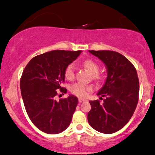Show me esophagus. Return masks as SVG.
Returning <instances> with one entry per match:
<instances>
[{
  "label": "esophagus",
  "instance_id": "1",
  "mask_svg": "<svg viewBox=\"0 0 155 155\" xmlns=\"http://www.w3.org/2000/svg\"><path fill=\"white\" fill-rule=\"evenodd\" d=\"M78 101H79L80 102H83L87 101V100L84 99V98H82V97H80V98L78 99Z\"/></svg>",
  "mask_w": 155,
  "mask_h": 155
}]
</instances>
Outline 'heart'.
I'll list each match as a JSON object with an SVG mask.
<instances>
[{"label":"heart","mask_w":155,"mask_h":155,"mask_svg":"<svg viewBox=\"0 0 155 155\" xmlns=\"http://www.w3.org/2000/svg\"><path fill=\"white\" fill-rule=\"evenodd\" d=\"M82 65L90 73H91L93 78L96 80H103L104 76L101 73H97L99 70V65L96 61L92 60V59H88L82 62ZM64 75L66 79L72 80L75 76V68L74 65L71 64L67 66L64 71ZM91 87L89 86H86L82 84H75L71 87V91L73 94L80 97H84L87 95L88 92L91 91Z\"/></svg>","instance_id":"obj_1"}]
</instances>
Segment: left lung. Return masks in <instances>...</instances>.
Returning a JSON list of instances; mask_svg holds the SVG:
<instances>
[{
  "mask_svg": "<svg viewBox=\"0 0 155 155\" xmlns=\"http://www.w3.org/2000/svg\"><path fill=\"white\" fill-rule=\"evenodd\" d=\"M104 63L107 78L97 93L105 97L103 103L90 101L88 113L89 125L104 134H112L130 120L139 101V82L134 65L123 54L112 51H89Z\"/></svg>",
  "mask_w": 155,
  "mask_h": 155,
  "instance_id": "obj_1",
  "label": "left lung"
}]
</instances>
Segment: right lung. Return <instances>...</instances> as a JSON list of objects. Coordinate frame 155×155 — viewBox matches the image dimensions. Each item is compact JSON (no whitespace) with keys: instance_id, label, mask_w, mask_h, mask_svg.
<instances>
[{"instance_id":"right-lung-1","label":"right lung","mask_w":155,"mask_h":155,"mask_svg":"<svg viewBox=\"0 0 155 155\" xmlns=\"http://www.w3.org/2000/svg\"><path fill=\"white\" fill-rule=\"evenodd\" d=\"M81 53L82 51L61 50L47 52L33 58L23 71L20 88L26 112L42 132L59 134L70 125L78 97L70 94L57 101L55 96L58 89L64 94L67 92L61 87L65 80L64 71Z\"/></svg>"}]
</instances>
